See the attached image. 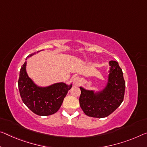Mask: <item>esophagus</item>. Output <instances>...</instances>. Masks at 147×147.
I'll return each mask as SVG.
<instances>
[{"label": "esophagus", "instance_id": "34e87169", "mask_svg": "<svg viewBox=\"0 0 147 147\" xmlns=\"http://www.w3.org/2000/svg\"><path fill=\"white\" fill-rule=\"evenodd\" d=\"M73 84L74 86H78L80 84V78L78 77V76H76V77H74L73 79Z\"/></svg>", "mask_w": 147, "mask_h": 147}]
</instances>
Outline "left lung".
<instances>
[{
	"label": "left lung",
	"instance_id": "obj_1",
	"mask_svg": "<svg viewBox=\"0 0 147 147\" xmlns=\"http://www.w3.org/2000/svg\"><path fill=\"white\" fill-rule=\"evenodd\" d=\"M109 64L107 80L103 88L95 90L80 87V105L88 116L107 117L120 105L124 99L125 83L122 69L117 61H110Z\"/></svg>",
	"mask_w": 147,
	"mask_h": 147
}]
</instances>
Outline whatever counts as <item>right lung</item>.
I'll return each instance as SVG.
<instances>
[{
  "label": "right lung",
  "instance_id": "add662e5",
  "mask_svg": "<svg viewBox=\"0 0 147 147\" xmlns=\"http://www.w3.org/2000/svg\"><path fill=\"white\" fill-rule=\"evenodd\" d=\"M34 54L28 55L27 58ZM26 67L27 61L21 68L18 80V87L23 102L37 115L49 116L55 113L61 107L64 98L72 88V83L67 84L61 82L48 86H40L29 77Z\"/></svg>",
  "mask_w": 147,
  "mask_h": 147
}]
</instances>
